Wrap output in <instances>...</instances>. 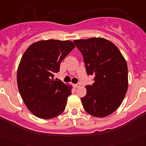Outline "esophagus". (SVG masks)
I'll return each instance as SVG.
<instances>
[{
    "mask_svg": "<svg viewBox=\"0 0 146 146\" xmlns=\"http://www.w3.org/2000/svg\"><path fill=\"white\" fill-rule=\"evenodd\" d=\"M73 86H74V88H78V87H80V83H79V82H78V83H77V84L73 85Z\"/></svg>",
    "mask_w": 146,
    "mask_h": 146,
    "instance_id": "obj_1",
    "label": "esophagus"
}]
</instances>
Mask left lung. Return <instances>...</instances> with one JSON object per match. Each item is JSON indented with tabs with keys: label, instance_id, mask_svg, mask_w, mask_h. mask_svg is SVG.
Returning a JSON list of instances; mask_svg holds the SVG:
<instances>
[{
	"label": "left lung",
	"instance_id": "8db88e82",
	"mask_svg": "<svg viewBox=\"0 0 146 146\" xmlns=\"http://www.w3.org/2000/svg\"><path fill=\"white\" fill-rule=\"evenodd\" d=\"M88 75L94 82L81 98L84 110L95 117L108 116L119 108L128 88L127 64L118 47L103 38L74 40Z\"/></svg>",
	"mask_w": 146,
	"mask_h": 146
}]
</instances>
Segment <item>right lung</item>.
<instances>
[{"label": "right lung", "mask_w": 146, "mask_h": 146, "mask_svg": "<svg viewBox=\"0 0 146 146\" xmlns=\"http://www.w3.org/2000/svg\"><path fill=\"white\" fill-rule=\"evenodd\" d=\"M70 41L43 40L26 50L17 70V86L23 102L34 115L55 118L64 111L71 86L58 79L60 62L74 48Z\"/></svg>", "instance_id": "add662e5"}]
</instances>
